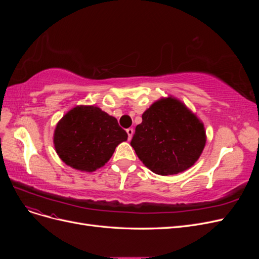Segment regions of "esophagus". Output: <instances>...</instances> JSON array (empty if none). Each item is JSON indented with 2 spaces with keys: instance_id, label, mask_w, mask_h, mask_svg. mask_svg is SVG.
I'll list each match as a JSON object with an SVG mask.
<instances>
[{
  "instance_id": "esophagus-1",
  "label": "esophagus",
  "mask_w": 259,
  "mask_h": 259,
  "mask_svg": "<svg viewBox=\"0 0 259 259\" xmlns=\"http://www.w3.org/2000/svg\"><path fill=\"white\" fill-rule=\"evenodd\" d=\"M126 133H127V135H128V139L131 140L133 134H134V130H133V128H127V130H126Z\"/></svg>"
}]
</instances>
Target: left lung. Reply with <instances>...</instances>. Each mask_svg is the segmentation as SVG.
Segmentation results:
<instances>
[{"label": "left lung", "mask_w": 259, "mask_h": 259, "mask_svg": "<svg viewBox=\"0 0 259 259\" xmlns=\"http://www.w3.org/2000/svg\"><path fill=\"white\" fill-rule=\"evenodd\" d=\"M206 142L204 125L182 101L162 98L143 113L131 146L153 173H182L198 161Z\"/></svg>", "instance_id": "1"}]
</instances>
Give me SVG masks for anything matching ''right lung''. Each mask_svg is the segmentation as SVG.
Segmentation results:
<instances>
[{"label":"right lung","mask_w":259,"mask_h":259,"mask_svg":"<svg viewBox=\"0 0 259 259\" xmlns=\"http://www.w3.org/2000/svg\"><path fill=\"white\" fill-rule=\"evenodd\" d=\"M127 133L116 119L95 106H76L57 123L54 145L67 165L94 171L110 160Z\"/></svg>","instance_id":"1"}]
</instances>
